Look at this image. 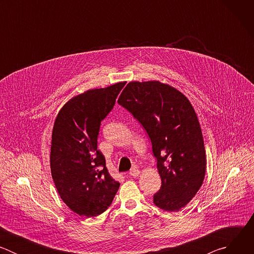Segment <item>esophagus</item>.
<instances>
[{"label":"esophagus","instance_id":"34e87169","mask_svg":"<svg viewBox=\"0 0 254 254\" xmlns=\"http://www.w3.org/2000/svg\"><path fill=\"white\" fill-rule=\"evenodd\" d=\"M139 171L137 170V169H135V168H133V169H131L130 170V172H129V175L131 176V177H133V178H136L138 175H139Z\"/></svg>","mask_w":254,"mask_h":254}]
</instances>
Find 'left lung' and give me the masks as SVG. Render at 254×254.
<instances>
[{"label":"left lung","mask_w":254,"mask_h":254,"mask_svg":"<svg viewBox=\"0 0 254 254\" xmlns=\"http://www.w3.org/2000/svg\"><path fill=\"white\" fill-rule=\"evenodd\" d=\"M118 102L151 139L162 180L154 204L179 211L196 195L206 171L203 135L192 104L183 93L159 81L129 82Z\"/></svg>","instance_id":"obj_1"}]
</instances>
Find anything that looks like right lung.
I'll return each mask as SVG.
<instances>
[{
  "label": "right lung",
  "mask_w": 254,
  "mask_h": 254,
  "mask_svg": "<svg viewBox=\"0 0 254 254\" xmlns=\"http://www.w3.org/2000/svg\"><path fill=\"white\" fill-rule=\"evenodd\" d=\"M126 85L119 82L70 99L59 112L52 131L50 167L63 202L80 216L94 217L113 203L120 183L97 150L100 124L112 112Z\"/></svg>",
  "instance_id": "obj_1"
}]
</instances>
